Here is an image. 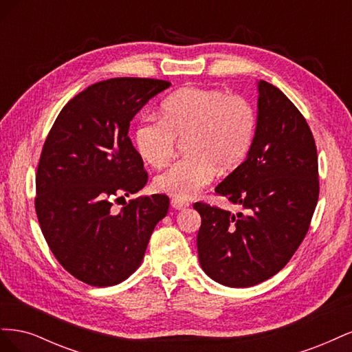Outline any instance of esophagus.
Here are the masks:
<instances>
[{
    "instance_id": "obj_1",
    "label": "esophagus",
    "mask_w": 352,
    "mask_h": 352,
    "mask_svg": "<svg viewBox=\"0 0 352 352\" xmlns=\"http://www.w3.org/2000/svg\"><path fill=\"white\" fill-rule=\"evenodd\" d=\"M170 206H172L175 210H185L186 207H189L188 202H185L182 199H177V198L170 199Z\"/></svg>"
}]
</instances>
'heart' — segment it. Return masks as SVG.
<instances>
[{
  "mask_svg": "<svg viewBox=\"0 0 352 352\" xmlns=\"http://www.w3.org/2000/svg\"><path fill=\"white\" fill-rule=\"evenodd\" d=\"M257 116L242 97L217 89L184 88L162 105V119L145 117L133 132L135 146L146 164L160 167L172 158L177 140H186L185 160L170 164L154 186L177 199L194 198L216 175L233 172L248 157Z\"/></svg>",
  "mask_w": 352,
  "mask_h": 352,
  "instance_id": "heart-1",
  "label": "heart"
}]
</instances>
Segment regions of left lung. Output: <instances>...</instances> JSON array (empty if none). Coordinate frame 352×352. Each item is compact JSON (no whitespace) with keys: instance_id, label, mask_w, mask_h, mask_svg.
Wrapping results in <instances>:
<instances>
[{"instance_id":"left-lung-1","label":"left lung","mask_w":352,"mask_h":352,"mask_svg":"<svg viewBox=\"0 0 352 352\" xmlns=\"http://www.w3.org/2000/svg\"><path fill=\"white\" fill-rule=\"evenodd\" d=\"M257 131L245 162L216 186L248 214L197 202L198 258L229 287L270 279L300 247L318 199L317 150L302 114L272 83L257 80Z\"/></svg>"}]
</instances>
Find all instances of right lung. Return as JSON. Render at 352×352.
<instances>
[{
  "mask_svg": "<svg viewBox=\"0 0 352 352\" xmlns=\"http://www.w3.org/2000/svg\"><path fill=\"white\" fill-rule=\"evenodd\" d=\"M166 80L116 78L91 85L58 114L42 148L35 208L58 263L91 286L120 283L140 267L168 198L132 199L119 212L113 199L141 190L148 175L127 132Z\"/></svg>",
  "mask_w": 352,
  "mask_h": 352,
  "instance_id": "obj_1",
  "label": "right lung"
}]
</instances>
